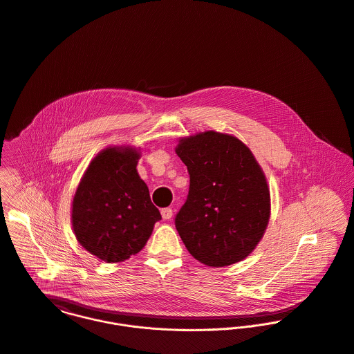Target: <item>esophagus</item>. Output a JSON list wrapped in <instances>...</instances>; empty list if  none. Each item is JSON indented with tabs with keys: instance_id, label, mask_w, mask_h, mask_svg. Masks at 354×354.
<instances>
[{
	"instance_id": "34e87169",
	"label": "esophagus",
	"mask_w": 354,
	"mask_h": 354,
	"mask_svg": "<svg viewBox=\"0 0 354 354\" xmlns=\"http://www.w3.org/2000/svg\"><path fill=\"white\" fill-rule=\"evenodd\" d=\"M161 217H162V220H169L172 217V209L171 207L161 209Z\"/></svg>"
}]
</instances>
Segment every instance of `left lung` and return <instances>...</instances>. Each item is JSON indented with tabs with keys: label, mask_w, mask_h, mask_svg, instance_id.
I'll return each mask as SVG.
<instances>
[{
	"label": "left lung",
	"mask_w": 354,
	"mask_h": 354,
	"mask_svg": "<svg viewBox=\"0 0 354 354\" xmlns=\"http://www.w3.org/2000/svg\"><path fill=\"white\" fill-rule=\"evenodd\" d=\"M175 151L190 175L189 196L175 217L186 248L213 268L243 261L270 218V192L258 161L240 140L212 130L182 138Z\"/></svg>",
	"instance_id": "obj_1"
}]
</instances>
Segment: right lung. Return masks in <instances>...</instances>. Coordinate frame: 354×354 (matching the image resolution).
Wrapping results in <instances>:
<instances>
[{"instance_id":"add662e5","label":"right lung","mask_w":354,"mask_h":354,"mask_svg":"<svg viewBox=\"0 0 354 354\" xmlns=\"http://www.w3.org/2000/svg\"><path fill=\"white\" fill-rule=\"evenodd\" d=\"M140 153L110 147L86 168L72 203L80 244L96 258L115 263L140 252L161 220L137 172Z\"/></svg>"}]
</instances>
